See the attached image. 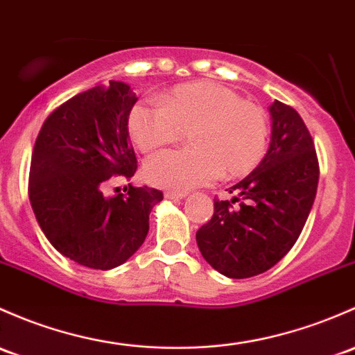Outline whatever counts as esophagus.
I'll return each mask as SVG.
<instances>
[{
  "label": "esophagus",
  "instance_id": "obj_1",
  "mask_svg": "<svg viewBox=\"0 0 355 355\" xmlns=\"http://www.w3.org/2000/svg\"><path fill=\"white\" fill-rule=\"evenodd\" d=\"M165 197L170 200H178V199H184L185 192H175V190H168V192H165Z\"/></svg>",
  "mask_w": 355,
  "mask_h": 355
}]
</instances>
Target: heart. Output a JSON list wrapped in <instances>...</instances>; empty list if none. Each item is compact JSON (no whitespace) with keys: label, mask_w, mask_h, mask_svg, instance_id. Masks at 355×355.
I'll use <instances>...</instances> for the list:
<instances>
[{"label":"heart","mask_w":355,"mask_h":355,"mask_svg":"<svg viewBox=\"0 0 355 355\" xmlns=\"http://www.w3.org/2000/svg\"><path fill=\"white\" fill-rule=\"evenodd\" d=\"M129 134L144 155L171 146L189 132L192 149L155 156L144 165L151 184L187 190L225 178L245 177L263 158L268 117L262 107L212 81L185 83L162 103L141 102L129 114Z\"/></svg>","instance_id":"heart-1"}]
</instances>
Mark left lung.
I'll return each mask as SVG.
<instances>
[{
    "label": "left lung",
    "mask_w": 355,
    "mask_h": 355,
    "mask_svg": "<svg viewBox=\"0 0 355 355\" xmlns=\"http://www.w3.org/2000/svg\"><path fill=\"white\" fill-rule=\"evenodd\" d=\"M268 112L267 155L227 189L233 199H214L211 221L196 233L206 262L230 279L253 277L284 259L303 231L318 189L315 143L301 115L279 100Z\"/></svg>",
    "instance_id": "1"
}]
</instances>
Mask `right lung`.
I'll use <instances>...</instances> for the list:
<instances>
[{
  "instance_id": "right-lung-1",
  "label": "right lung",
  "mask_w": 355,
  "mask_h": 355,
  "mask_svg": "<svg viewBox=\"0 0 355 355\" xmlns=\"http://www.w3.org/2000/svg\"><path fill=\"white\" fill-rule=\"evenodd\" d=\"M136 93L122 81L100 85L59 105L42 124L32 153L28 199L51 245L88 268L119 267L143 245L156 189L107 197L109 180L134 177L129 141Z\"/></svg>"
}]
</instances>
